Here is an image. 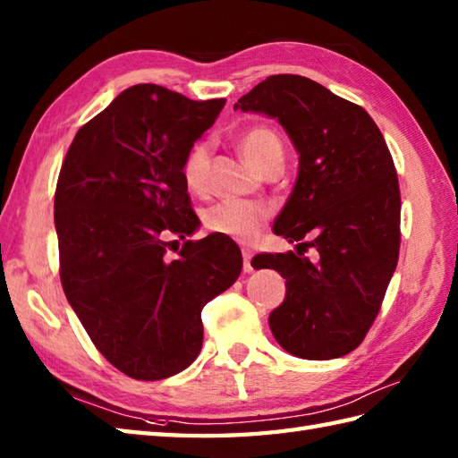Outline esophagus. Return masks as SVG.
Here are the masks:
<instances>
[{"mask_svg": "<svg viewBox=\"0 0 458 458\" xmlns=\"http://www.w3.org/2000/svg\"><path fill=\"white\" fill-rule=\"evenodd\" d=\"M250 259H252V252L249 249H242V268H245V272H252Z\"/></svg>", "mask_w": 458, "mask_h": 458, "instance_id": "34e87169", "label": "esophagus"}]
</instances>
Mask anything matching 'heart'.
Returning a JSON list of instances; mask_svg holds the SVG:
<instances>
[{
  "label": "heart",
  "mask_w": 458,
  "mask_h": 458,
  "mask_svg": "<svg viewBox=\"0 0 458 458\" xmlns=\"http://www.w3.org/2000/svg\"><path fill=\"white\" fill-rule=\"evenodd\" d=\"M239 147L242 158L255 170L264 172L272 166H282L284 162V143L276 131L264 125L247 129L241 135ZM211 165V148L208 143H198L188 150L182 162V174L190 190H203L208 184ZM270 216V209L259 203L245 199H223L211 206L203 221L206 227L219 235L235 239L241 242H250L259 237L262 223Z\"/></svg>",
  "instance_id": "1"
}]
</instances>
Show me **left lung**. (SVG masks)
<instances>
[{"instance_id":"left-lung-1","label":"left lung","mask_w":458,"mask_h":458,"mask_svg":"<svg viewBox=\"0 0 458 458\" xmlns=\"http://www.w3.org/2000/svg\"><path fill=\"white\" fill-rule=\"evenodd\" d=\"M235 109L278 119L300 155L296 186L274 221L298 250L250 262L286 278L270 331L293 357H344L367 337L398 264L402 201L390 150L360 106L303 76H268ZM308 246L318 250L313 263L302 257Z\"/></svg>"}]
</instances>
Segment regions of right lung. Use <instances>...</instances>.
<instances>
[{
    "instance_id": "1",
    "label": "right lung",
    "mask_w": 458,
    "mask_h": 458,
    "mask_svg": "<svg viewBox=\"0 0 458 458\" xmlns=\"http://www.w3.org/2000/svg\"><path fill=\"white\" fill-rule=\"evenodd\" d=\"M225 99L127 88L80 127L58 174L60 282L91 343L135 380H162L201 351V310L235 284L237 242L199 227L182 162Z\"/></svg>"
}]
</instances>
